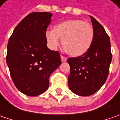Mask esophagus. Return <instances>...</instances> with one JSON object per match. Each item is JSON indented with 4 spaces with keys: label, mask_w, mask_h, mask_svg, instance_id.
I'll use <instances>...</instances> for the list:
<instances>
[{
    "label": "esophagus",
    "mask_w": 120,
    "mask_h": 120,
    "mask_svg": "<svg viewBox=\"0 0 120 120\" xmlns=\"http://www.w3.org/2000/svg\"><path fill=\"white\" fill-rule=\"evenodd\" d=\"M60 57H61V60H62V62H66L67 60V58L66 57H64V56H61Z\"/></svg>",
    "instance_id": "34e87169"
}]
</instances>
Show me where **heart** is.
<instances>
[{"instance_id":"b5f03b06","label":"heart","mask_w":120,"mask_h":120,"mask_svg":"<svg viewBox=\"0 0 120 120\" xmlns=\"http://www.w3.org/2000/svg\"><path fill=\"white\" fill-rule=\"evenodd\" d=\"M45 39L52 49H56L62 39L64 50L68 54L79 56L86 53L93 39V29L91 24L81 19L66 20L47 31Z\"/></svg>"}]
</instances>
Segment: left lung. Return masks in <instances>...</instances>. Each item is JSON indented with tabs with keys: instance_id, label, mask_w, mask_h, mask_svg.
<instances>
[{
	"instance_id": "left-lung-1",
	"label": "left lung",
	"mask_w": 120,
	"mask_h": 120,
	"mask_svg": "<svg viewBox=\"0 0 120 120\" xmlns=\"http://www.w3.org/2000/svg\"><path fill=\"white\" fill-rule=\"evenodd\" d=\"M93 27V39L86 53L68 58L70 65L68 86L80 96H89L101 89L107 80L112 54L109 37L105 29L90 16Z\"/></svg>"
}]
</instances>
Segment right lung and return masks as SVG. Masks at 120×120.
Wrapping results in <instances>:
<instances>
[{"label": "right lung", "mask_w": 120, "mask_h": 120, "mask_svg": "<svg viewBox=\"0 0 120 120\" xmlns=\"http://www.w3.org/2000/svg\"><path fill=\"white\" fill-rule=\"evenodd\" d=\"M52 16L48 12L30 13L8 40L6 60L11 76L19 91L28 96L44 93L50 75L61 64L59 52L46 45L45 34Z\"/></svg>", "instance_id": "right-lung-1"}]
</instances>
